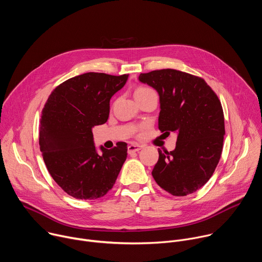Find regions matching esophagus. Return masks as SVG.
<instances>
[{"label":"esophagus","instance_id":"34e87169","mask_svg":"<svg viewBox=\"0 0 262 262\" xmlns=\"http://www.w3.org/2000/svg\"><path fill=\"white\" fill-rule=\"evenodd\" d=\"M141 149H142V146H141V145L132 143V144H129L128 147H127V152H128L129 155H132V154L138 152L139 150H141Z\"/></svg>","mask_w":262,"mask_h":262}]
</instances>
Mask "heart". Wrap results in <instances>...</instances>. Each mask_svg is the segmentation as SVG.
Returning a JSON list of instances; mask_svg holds the SVG:
<instances>
[{"instance_id":"b5f03b06","label":"heart","mask_w":262,"mask_h":262,"mask_svg":"<svg viewBox=\"0 0 262 262\" xmlns=\"http://www.w3.org/2000/svg\"><path fill=\"white\" fill-rule=\"evenodd\" d=\"M148 90H151V89H149V88H139V89L136 91V93H139V92H144V91H148Z\"/></svg>"}]
</instances>
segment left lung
<instances>
[{"instance_id": "left-lung-1", "label": "left lung", "mask_w": 262, "mask_h": 262, "mask_svg": "<svg viewBox=\"0 0 262 262\" xmlns=\"http://www.w3.org/2000/svg\"><path fill=\"white\" fill-rule=\"evenodd\" d=\"M139 81L159 93V129L177 134L174 150L159 149L155 180L173 196L198 191L213 174L222 155L225 124L221 101L203 79L179 70L141 73Z\"/></svg>"}]
</instances>
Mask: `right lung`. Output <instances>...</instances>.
Segmentation results:
<instances>
[{
  "label": "right lung",
  "instance_id": "right-lung-1",
  "mask_svg": "<svg viewBox=\"0 0 262 262\" xmlns=\"http://www.w3.org/2000/svg\"><path fill=\"white\" fill-rule=\"evenodd\" d=\"M128 74L87 72L59 85L42 110L39 145L46 166L61 189L84 200L103 197L112 188L127 157V144L100 146L92 128L106 122L110 99L126 83Z\"/></svg>",
  "mask_w": 262,
  "mask_h": 262
}]
</instances>
